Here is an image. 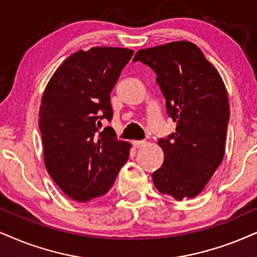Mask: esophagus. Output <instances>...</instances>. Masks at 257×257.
<instances>
[{"label": "esophagus", "instance_id": "1", "mask_svg": "<svg viewBox=\"0 0 257 257\" xmlns=\"http://www.w3.org/2000/svg\"><path fill=\"white\" fill-rule=\"evenodd\" d=\"M133 146H134L135 148H142L144 146H146V142L145 141H133Z\"/></svg>", "mask_w": 257, "mask_h": 257}]
</instances>
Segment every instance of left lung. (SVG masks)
<instances>
[{
	"label": "left lung",
	"mask_w": 257,
	"mask_h": 257,
	"mask_svg": "<svg viewBox=\"0 0 257 257\" xmlns=\"http://www.w3.org/2000/svg\"><path fill=\"white\" fill-rule=\"evenodd\" d=\"M151 67L166 100L175 133L159 139L164 164L153 173L160 193L177 200L204 190L224 157L230 117L228 93L217 70L190 41H175L136 52Z\"/></svg>",
	"instance_id": "1"
}]
</instances>
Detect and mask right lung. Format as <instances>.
I'll use <instances>...</instances> for the list:
<instances>
[{
  "label": "right lung",
  "mask_w": 257,
  "mask_h": 257,
  "mask_svg": "<svg viewBox=\"0 0 257 257\" xmlns=\"http://www.w3.org/2000/svg\"><path fill=\"white\" fill-rule=\"evenodd\" d=\"M134 52L93 47L71 54L42 95L39 129L45 166L63 192L76 201L104 196L129 157L128 142L115 131L110 92Z\"/></svg>",
  "instance_id": "right-lung-1"
}]
</instances>
